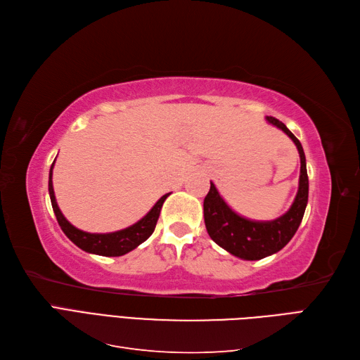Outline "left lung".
Segmentation results:
<instances>
[{
    "label": "left lung",
    "mask_w": 360,
    "mask_h": 360,
    "mask_svg": "<svg viewBox=\"0 0 360 360\" xmlns=\"http://www.w3.org/2000/svg\"><path fill=\"white\" fill-rule=\"evenodd\" d=\"M270 124L279 127L285 132L292 143L296 144L300 156V177L299 191L290 210L279 216L275 221H250L237 214L217 192L214 184L210 181V191L204 198V222L207 233L214 243L224 248L234 257L242 259H261L284 248L303 219L304 209L308 204V172L307 159L300 141L294 136L288 127L275 117H266Z\"/></svg>",
    "instance_id": "obj_1"
}]
</instances>
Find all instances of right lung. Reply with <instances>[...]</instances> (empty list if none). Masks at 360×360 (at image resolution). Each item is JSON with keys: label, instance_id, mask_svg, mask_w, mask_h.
I'll return each mask as SVG.
<instances>
[{"label": "right lung", "instance_id": "right-lung-1", "mask_svg": "<svg viewBox=\"0 0 360 360\" xmlns=\"http://www.w3.org/2000/svg\"><path fill=\"white\" fill-rule=\"evenodd\" d=\"M56 163V160H53ZM53 163L51 165L49 169V197H51V204L53 213H56V217L58 221V225L61 226L63 233L66 234L70 240L81 248L85 252L96 254V255H102V257H120L124 255L130 250H134L136 246H139L143 242H146L147 238L153 234L160 209L165 200L169 197V193L163 195V197L153 205L143 219L138 221L136 224L130 225L124 230L114 231V233H106V234H96V233H86L82 230H78V228L73 226L66 217L63 216L60 207L56 200V193H53V186H52V168Z\"/></svg>", "mask_w": 360, "mask_h": 360}]
</instances>
